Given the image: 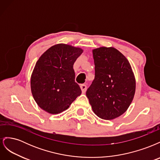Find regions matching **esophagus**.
Listing matches in <instances>:
<instances>
[{
    "label": "esophagus",
    "mask_w": 160,
    "mask_h": 160,
    "mask_svg": "<svg viewBox=\"0 0 160 160\" xmlns=\"http://www.w3.org/2000/svg\"><path fill=\"white\" fill-rule=\"evenodd\" d=\"M80 88H81V89L82 93H85L86 90H87V86H86V85H85V84H81V85H80Z\"/></svg>",
    "instance_id": "1"
}]
</instances>
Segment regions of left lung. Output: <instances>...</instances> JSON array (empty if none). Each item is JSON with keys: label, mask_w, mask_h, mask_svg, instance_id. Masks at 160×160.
<instances>
[{"label": "left lung", "mask_w": 160, "mask_h": 160, "mask_svg": "<svg viewBox=\"0 0 160 160\" xmlns=\"http://www.w3.org/2000/svg\"><path fill=\"white\" fill-rule=\"evenodd\" d=\"M95 79L87 90L93 112L113 119L127 111L133 99L135 79L128 60L113 47L93 50Z\"/></svg>", "instance_id": "left-lung-1"}]
</instances>
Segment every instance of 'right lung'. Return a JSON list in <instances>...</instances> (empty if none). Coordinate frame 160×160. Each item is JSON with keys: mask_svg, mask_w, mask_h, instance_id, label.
<instances>
[{"mask_svg": "<svg viewBox=\"0 0 160 160\" xmlns=\"http://www.w3.org/2000/svg\"><path fill=\"white\" fill-rule=\"evenodd\" d=\"M82 52L80 48L58 44L40 57L31 75V88L41 109L51 114L60 113L81 94L75 81L73 64Z\"/></svg>", "mask_w": 160, "mask_h": 160, "instance_id": "right-lung-1", "label": "right lung"}]
</instances>
